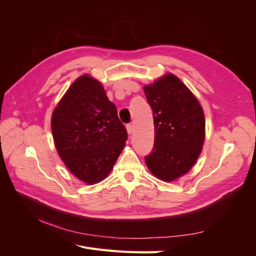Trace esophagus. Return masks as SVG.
<instances>
[{
	"instance_id": "34e87169",
	"label": "esophagus",
	"mask_w": 256,
	"mask_h": 256,
	"mask_svg": "<svg viewBox=\"0 0 256 256\" xmlns=\"http://www.w3.org/2000/svg\"><path fill=\"white\" fill-rule=\"evenodd\" d=\"M126 129H127L128 134H132V131H134V126L131 125V124H128V125L126 126Z\"/></svg>"
}]
</instances>
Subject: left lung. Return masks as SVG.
<instances>
[{
	"instance_id": "8db88e82",
	"label": "left lung",
	"mask_w": 256,
	"mask_h": 256,
	"mask_svg": "<svg viewBox=\"0 0 256 256\" xmlns=\"http://www.w3.org/2000/svg\"><path fill=\"white\" fill-rule=\"evenodd\" d=\"M152 109L154 148L145 157L152 174L166 182L187 174L205 141V115L194 94L173 74L144 86Z\"/></svg>"
}]
</instances>
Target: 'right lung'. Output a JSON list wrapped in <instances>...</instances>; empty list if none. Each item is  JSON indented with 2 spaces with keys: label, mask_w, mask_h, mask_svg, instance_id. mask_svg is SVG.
<instances>
[{
  "label": "right lung",
  "mask_w": 256,
  "mask_h": 256,
  "mask_svg": "<svg viewBox=\"0 0 256 256\" xmlns=\"http://www.w3.org/2000/svg\"><path fill=\"white\" fill-rule=\"evenodd\" d=\"M51 129L60 160L88 184L110 174L128 136L102 84L90 74L66 90L53 110Z\"/></svg>",
  "instance_id": "obj_1"
}]
</instances>
